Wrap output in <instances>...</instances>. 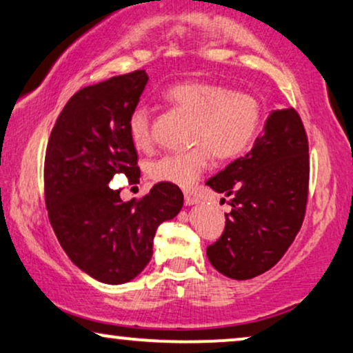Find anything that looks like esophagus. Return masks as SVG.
<instances>
[{
	"mask_svg": "<svg viewBox=\"0 0 353 353\" xmlns=\"http://www.w3.org/2000/svg\"><path fill=\"white\" fill-rule=\"evenodd\" d=\"M198 203V196H194V194H190V193H185V204L186 206H193V204Z\"/></svg>",
	"mask_w": 353,
	"mask_h": 353,
	"instance_id": "obj_1",
	"label": "esophagus"
}]
</instances>
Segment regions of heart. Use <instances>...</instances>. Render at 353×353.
Instances as JSON below:
<instances>
[{"mask_svg":"<svg viewBox=\"0 0 353 353\" xmlns=\"http://www.w3.org/2000/svg\"><path fill=\"white\" fill-rule=\"evenodd\" d=\"M165 103L193 119L190 145L193 149L170 154L150 163L149 175L190 188L203 175L211 155L219 162L241 157L255 141L263 123V106L252 93L206 80H186L172 85L163 93ZM154 117L145 106H137L129 116V134L134 145L147 149L154 141Z\"/></svg>","mask_w":353,"mask_h":353,"instance_id":"1","label":"heart"}]
</instances>
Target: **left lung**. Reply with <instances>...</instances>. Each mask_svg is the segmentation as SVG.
<instances>
[{"mask_svg":"<svg viewBox=\"0 0 353 353\" xmlns=\"http://www.w3.org/2000/svg\"><path fill=\"white\" fill-rule=\"evenodd\" d=\"M206 185L228 194L232 208L206 249L212 267L234 280L275 267L301 229L310 193V145L298 112L273 111L249 154Z\"/></svg>","mask_w":353,"mask_h":353,"instance_id":"1","label":"left lung"}]
</instances>
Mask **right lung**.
Here are the masks:
<instances>
[{"mask_svg": "<svg viewBox=\"0 0 353 353\" xmlns=\"http://www.w3.org/2000/svg\"><path fill=\"white\" fill-rule=\"evenodd\" d=\"M147 80L136 70L77 91L47 142L43 191L52 229L72 262L108 285L132 280L145 268L157 228L183 206L181 190L167 181L128 203L121 190L110 188L117 173L139 183L129 116Z\"/></svg>", "mask_w": 353, "mask_h": 353, "instance_id": "1", "label": "right lung"}]
</instances>
